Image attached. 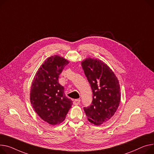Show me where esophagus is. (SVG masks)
<instances>
[{"label": "esophagus", "instance_id": "34e87169", "mask_svg": "<svg viewBox=\"0 0 154 154\" xmlns=\"http://www.w3.org/2000/svg\"><path fill=\"white\" fill-rule=\"evenodd\" d=\"M80 99H76V100H74L73 103L74 105H78L80 103Z\"/></svg>", "mask_w": 154, "mask_h": 154}]
</instances>
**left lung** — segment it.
Here are the masks:
<instances>
[{
    "label": "left lung",
    "mask_w": 154,
    "mask_h": 154,
    "mask_svg": "<svg viewBox=\"0 0 154 154\" xmlns=\"http://www.w3.org/2000/svg\"><path fill=\"white\" fill-rule=\"evenodd\" d=\"M92 90L91 104L84 109L88 121L95 125L108 121L116 111L121 100L118 78L101 60L87 58L82 63Z\"/></svg>",
    "instance_id": "obj_1"
}]
</instances>
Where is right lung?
<instances>
[{"label":"right lung","mask_w":154,"mask_h":154,"mask_svg":"<svg viewBox=\"0 0 154 154\" xmlns=\"http://www.w3.org/2000/svg\"><path fill=\"white\" fill-rule=\"evenodd\" d=\"M69 61L54 56L48 57L38 69L30 91V102L36 113L51 125L63 122L72 105L66 97L58 78Z\"/></svg>","instance_id":"add662e5"}]
</instances>
